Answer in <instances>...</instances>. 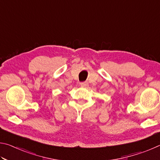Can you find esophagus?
Returning <instances> with one entry per match:
<instances>
[{
	"instance_id": "1",
	"label": "esophagus",
	"mask_w": 160,
	"mask_h": 160,
	"mask_svg": "<svg viewBox=\"0 0 160 160\" xmlns=\"http://www.w3.org/2000/svg\"><path fill=\"white\" fill-rule=\"evenodd\" d=\"M80 85L81 86V87H82V88H87V87L88 86V84L87 83V82H81L80 84Z\"/></svg>"
}]
</instances>
